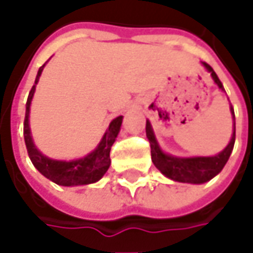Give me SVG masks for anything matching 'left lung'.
Listing matches in <instances>:
<instances>
[{
    "instance_id": "1",
    "label": "left lung",
    "mask_w": 253,
    "mask_h": 253,
    "mask_svg": "<svg viewBox=\"0 0 253 253\" xmlns=\"http://www.w3.org/2000/svg\"><path fill=\"white\" fill-rule=\"evenodd\" d=\"M204 67L211 73L212 80L224 91L222 83L219 82L218 76L212 70V67L207 63H203ZM232 118H234V132L232 138L227 145V148L222 152H219L215 156H197V158H176L168 155L158 145V141L155 138V133L152 131L151 122L146 121V136L151 143V156L153 165L161 170L162 173L171 180L181 181V183H193V184H201L211 180L214 176H217L225 163L228 162L229 155L234 149L235 143V114L234 108L231 107Z\"/></svg>"
}]
</instances>
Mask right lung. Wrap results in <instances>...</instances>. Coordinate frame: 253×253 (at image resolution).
I'll return each mask as SVG.
<instances>
[{"label":"right lung","instance_id":"right-lung-1","mask_svg":"<svg viewBox=\"0 0 253 253\" xmlns=\"http://www.w3.org/2000/svg\"><path fill=\"white\" fill-rule=\"evenodd\" d=\"M44 64L39 69L38 76L35 79V84L32 90L29 91L28 95V101H26V112H25V121H24V138L25 145L28 149V155L31 158V161L34 163V166L39 170L44 177L52 180L56 184L60 186H82V184H90L95 183L101 179L105 174V171L110 168V151H111L112 143L115 142V138L120 132L122 124V117H117L115 120H112L110 124L107 132L104 133L100 145L97 146L95 151L88 153L87 156H84L82 159H76V161H54L47 156L42 155L41 152L36 149L34 145L32 136H31V129H29V108H31V101L34 97L35 85L39 82L41 73L43 70Z\"/></svg>","mask_w":253,"mask_h":253}]
</instances>
